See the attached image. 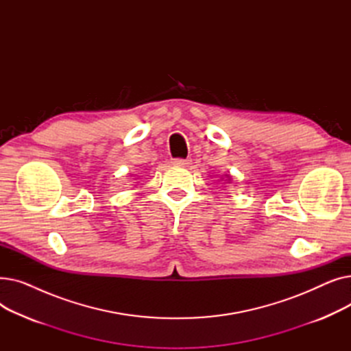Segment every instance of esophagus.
I'll return each instance as SVG.
<instances>
[{
	"mask_svg": "<svg viewBox=\"0 0 351 351\" xmlns=\"http://www.w3.org/2000/svg\"><path fill=\"white\" fill-rule=\"evenodd\" d=\"M172 165L180 166V168H186V166L191 165V159H179V158H176V159L172 160Z\"/></svg>",
	"mask_w": 351,
	"mask_h": 351,
	"instance_id": "obj_1",
	"label": "esophagus"
}]
</instances>
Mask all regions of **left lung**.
Instances as JSON below:
<instances>
[{"label": "left lung", "mask_w": 351, "mask_h": 351, "mask_svg": "<svg viewBox=\"0 0 351 351\" xmlns=\"http://www.w3.org/2000/svg\"><path fill=\"white\" fill-rule=\"evenodd\" d=\"M225 178H226V179H225V183H230V182H232V176H230L229 173H226ZM222 179H223V178H222Z\"/></svg>", "instance_id": "1"}]
</instances>
